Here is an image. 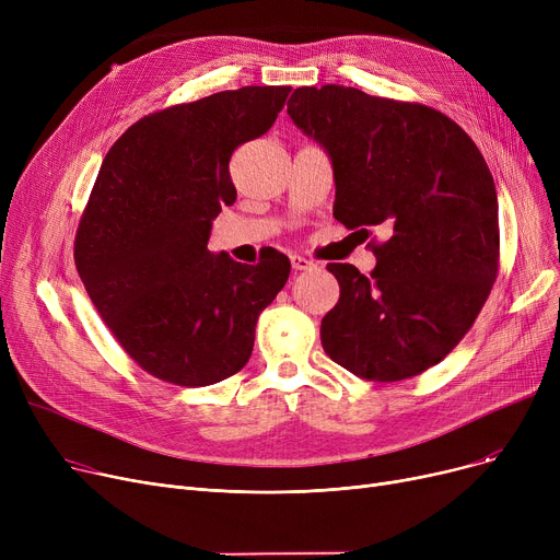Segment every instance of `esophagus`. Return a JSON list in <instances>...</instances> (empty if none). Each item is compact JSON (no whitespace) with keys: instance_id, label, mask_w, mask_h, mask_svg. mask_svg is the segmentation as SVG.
<instances>
[{"instance_id":"1","label":"esophagus","mask_w":560,"mask_h":560,"mask_svg":"<svg viewBox=\"0 0 560 560\" xmlns=\"http://www.w3.org/2000/svg\"><path fill=\"white\" fill-rule=\"evenodd\" d=\"M290 262H292V270H295V272H304V270H313L315 268L313 260H308L306 256H300V254L290 256Z\"/></svg>"}]
</instances>
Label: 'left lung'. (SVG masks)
<instances>
[{
    "label": "left lung",
    "mask_w": 560,
    "mask_h": 560,
    "mask_svg": "<svg viewBox=\"0 0 560 560\" xmlns=\"http://www.w3.org/2000/svg\"><path fill=\"white\" fill-rule=\"evenodd\" d=\"M288 115L331 156L334 218L386 233L370 277L329 262L338 304L327 357L390 384L438 365L472 329L499 272L497 190L479 147L445 113L357 88H298Z\"/></svg>",
    "instance_id": "8db88e82"
}]
</instances>
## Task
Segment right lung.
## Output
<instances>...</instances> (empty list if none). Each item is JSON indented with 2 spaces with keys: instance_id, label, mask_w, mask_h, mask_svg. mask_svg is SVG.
I'll use <instances>...</instances> for the list:
<instances>
[{
  "instance_id": "1",
  "label": "right lung",
  "mask_w": 560,
  "mask_h": 560,
  "mask_svg": "<svg viewBox=\"0 0 560 560\" xmlns=\"http://www.w3.org/2000/svg\"><path fill=\"white\" fill-rule=\"evenodd\" d=\"M290 85H245L140 117L108 150L74 238L88 298L129 359L174 386H211L252 357L258 315L290 260L211 254L235 201L231 154L268 131Z\"/></svg>"
}]
</instances>
